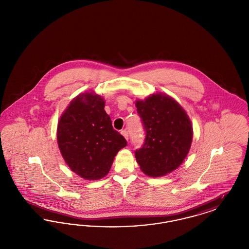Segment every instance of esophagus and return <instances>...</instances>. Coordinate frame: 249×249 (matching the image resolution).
<instances>
[{
	"mask_svg": "<svg viewBox=\"0 0 249 249\" xmlns=\"http://www.w3.org/2000/svg\"><path fill=\"white\" fill-rule=\"evenodd\" d=\"M121 134L127 139V140H129V132L127 131L126 130H121Z\"/></svg>",
	"mask_w": 249,
	"mask_h": 249,
	"instance_id": "obj_1",
	"label": "esophagus"
}]
</instances>
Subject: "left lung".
<instances>
[{
  "instance_id": "8db88e82",
  "label": "left lung",
  "mask_w": 249,
  "mask_h": 249,
  "mask_svg": "<svg viewBox=\"0 0 249 249\" xmlns=\"http://www.w3.org/2000/svg\"><path fill=\"white\" fill-rule=\"evenodd\" d=\"M145 138L135 158L144 174L156 178L178 168L190 151L193 130L185 110L162 94L136 102Z\"/></svg>"
}]
</instances>
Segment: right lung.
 Wrapping results in <instances>:
<instances>
[{
    "label": "right lung",
    "instance_id": "add662e5",
    "mask_svg": "<svg viewBox=\"0 0 249 249\" xmlns=\"http://www.w3.org/2000/svg\"><path fill=\"white\" fill-rule=\"evenodd\" d=\"M105 100L93 92L76 96L59 119V150L72 172L88 180L106 177L115 156L127 145L114 130Z\"/></svg>",
    "mask_w": 249,
    "mask_h": 249
}]
</instances>
